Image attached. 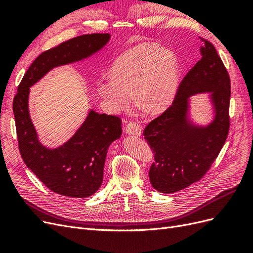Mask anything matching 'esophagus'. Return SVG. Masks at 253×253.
I'll use <instances>...</instances> for the list:
<instances>
[{
    "instance_id": "esophagus-1",
    "label": "esophagus",
    "mask_w": 253,
    "mask_h": 253,
    "mask_svg": "<svg viewBox=\"0 0 253 253\" xmlns=\"http://www.w3.org/2000/svg\"><path fill=\"white\" fill-rule=\"evenodd\" d=\"M126 134L136 135V136H141V133H142L140 126L137 124L136 121L128 122L127 126L126 127Z\"/></svg>"
}]
</instances>
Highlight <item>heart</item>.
Instances as JSON below:
<instances>
[{
	"mask_svg": "<svg viewBox=\"0 0 253 253\" xmlns=\"http://www.w3.org/2000/svg\"><path fill=\"white\" fill-rule=\"evenodd\" d=\"M179 67L174 53L145 43L125 51L112 65L111 77L98 84V93L114 111L126 109L135 93L147 113L165 111L178 86Z\"/></svg>",
	"mask_w": 253,
	"mask_h": 253,
	"instance_id": "heart-1",
	"label": "heart"
}]
</instances>
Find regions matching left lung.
<instances>
[{"label": "left lung", "mask_w": 253, "mask_h": 253, "mask_svg": "<svg viewBox=\"0 0 253 253\" xmlns=\"http://www.w3.org/2000/svg\"><path fill=\"white\" fill-rule=\"evenodd\" d=\"M201 47L202 58L180 82L174 101L145 126L143 135L154 153L149 176L154 189L174 193L203 178L226 142L230 126V77L220 57L208 40ZM211 92L216 115L207 127L187 118L188 98Z\"/></svg>", "instance_id": "8db88e82"}]
</instances>
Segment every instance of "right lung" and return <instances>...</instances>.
Listing matches in <instances>:
<instances>
[{"label":"right lung","mask_w":253,"mask_h":253,"mask_svg":"<svg viewBox=\"0 0 253 253\" xmlns=\"http://www.w3.org/2000/svg\"><path fill=\"white\" fill-rule=\"evenodd\" d=\"M109 40V34L82 35L43 51L29 66L13 98L22 159L45 186L60 195L84 198L100 188L108 149L122 133L121 120L91 110L70 140L59 148L48 149L38 139L29 116V87L51 68L85 59L100 50Z\"/></svg>","instance_id":"add662e5"}]
</instances>
